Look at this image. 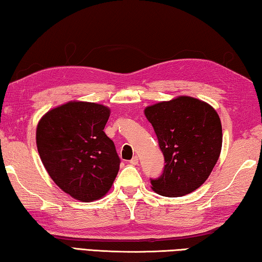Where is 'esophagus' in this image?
<instances>
[{
  "instance_id": "esophagus-1",
  "label": "esophagus",
  "mask_w": 262,
  "mask_h": 262,
  "mask_svg": "<svg viewBox=\"0 0 262 262\" xmlns=\"http://www.w3.org/2000/svg\"><path fill=\"white\" fill-rule=\"evenodd\" d=\"M129 164H130V165H134V166L139 164V157H137V156L133 157V158L130 159V161H129Z\"/></svg>"
}]
</instances>
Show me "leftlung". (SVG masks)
Masks as SVG:
<instances>
[{
  "label": "left lung",
  "mask_w": 262,
  "mask_h": 262,
  "mask_svg": "<svg viewBox=\"0 0 262 262\" xmlns=\"http://www.w3.org/2000/svg\"><path fill=\"white\" fill-rule=\"evenodd\" d=\"M144 115L165 158L163 174L151 179L152 190L165 197L194 191L220 157L222 126L216 111L201 99L180 96L147 106Z\"/></svg>",
  "instance_id": "left-lung-1"
}]
</instances>
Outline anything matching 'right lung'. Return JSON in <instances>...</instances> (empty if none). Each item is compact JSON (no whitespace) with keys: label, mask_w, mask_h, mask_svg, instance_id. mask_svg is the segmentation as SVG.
<instances>
[{"label":"right lung","mask_w":262,"mask_h":262,"mask_svg":"<svg viewBox=\"0 0 262 262\" xmlns=\"http://www.w3.org/2000/svg\"><path fill=\"white\" fill-rule=\"evenodd\" d=\"M110 108L69 102L52 108L36 128L40 158L52 181L81 202L102 198L116 180L120 158L104 127Z\"/></svg>","instance_id":"add662e5"}]
</instances>
